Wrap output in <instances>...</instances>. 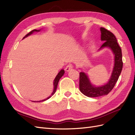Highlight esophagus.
Instances as JSON below:
<instances>
[{
	"instance_id": "esophagus-1",
	"label": "esophagus",
	"mask_w": 135,
	"mask_h": 135,
	"mask_svg": "<svg viewBox=\"0 0 135 135\" xmlns=\"http://www.w3.org/2000/svg\"><path fill=\"white\" fill-rule=\"evenodd\" d=\"M72 68H73V65L71 64H69L68 65H67L66 67H65V70L66 71H69L72 70Z\"/></svg>"
}]
</instances>
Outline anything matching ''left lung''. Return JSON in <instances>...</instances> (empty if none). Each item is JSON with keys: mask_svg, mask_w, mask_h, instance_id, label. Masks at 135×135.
Returning a JSON list of instances; mask_svg holds the SVG:
<instances>
[{"mask_svg": "<svg viewBox=\"0 0 135 135\" xmlns=\"http://www.w3.org/2000/svg\"><path fill=\"white\" fill-rule=\"evenodd\" d=\"M101 40L105 41L100 49L109 47L115 55V64L112 74L108 83L96 87L92 85L89 79L83 72H81L79 76V89L82 94L90 98H95L108 95L115 87L116 83L122 71L123 63L122 60V49L117 43L114 34L103 27L100 28Z\"/></svg>", "mask_w": 135, "mask_h": 135, "instance_id": "left-lung-1", "label": "left lung"}]
</instances>
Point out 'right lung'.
Returning <instances> with one entry per match:
<instances>
[{
  "label": "right lung",
  "mask_w": 135,
  "mask_h": 135,
  "mask_svg": "<svg viewBox=\"0 0 135 135\" xmlns=\"http://www.w3.org/2000/svg\"><path fill=\"white\" fill-rule=\"evenodd\" d=\"M35 31H36V32H37V31H40V30H32V31H30L28 33H27L26 35L23 38H25V37H27V36H29L30 35H31V34H32L33 32H35ZM64 70H61L58 73V74L57 75V76H56V78H55V80H54V91H53V92L52 93V94H51V96H50L49 97H48V98H47V99H44V100H41V101H37V102H43V101H45V100H47V99H50L52 96L55 93V92H56V88H57V84H58V83H59V80H60V79L63 76V75H64Z\"/></svg>",
  "instance_id": "right-lung-1"
}]
</instances>
